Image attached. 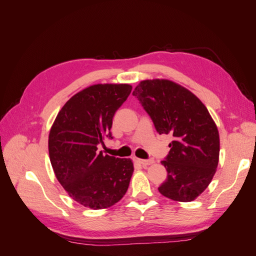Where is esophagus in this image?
<instances>
[{
	"instance_id": "34e87169",
	"label": "esophagus",
	"mask_w": 256,
	"mask_h": 256,
	"mask_svg": "<svg viewBox=\"0 0 256 256\" xmlns=\"http://www.w3.org/2000/svg\"><path fill=\"white\" fill-rule=\"evenodd\" d=\"M136 161L142 166H150V164H154L152 159H136Z\"/></svg>"
}]
</instances>
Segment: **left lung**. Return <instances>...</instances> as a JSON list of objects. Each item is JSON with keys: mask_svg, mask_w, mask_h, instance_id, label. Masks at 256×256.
I'll use <instances>...</instances> for the list:
<instances>
[{"mask_svg": "<svg viewBox=\"0 0 256 256\" xmlns=\"http://www.w3.org/2000/svg\"><path fill=\"white\" fill-rule=\"evenodd\" d=\"M159 134H172L162 196L191 202L210 184L219 161V132L206 106L190 90L168 80H145L134 88Z\"/></svg>", "mask_w": 256, "mask_h": 256, "instance_id": "obj_1", "label": "left lung"}]
</instances>
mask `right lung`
I'll list each match as a JSON object with an SVG mask.
<instances>
[{"label":"right lung","mask_w":256,"mask_h":256,"mask_svg":"<svg viewBox=\"0 0 256 256\" xmlns=\"http://www.w3.org/2000/svg\"><path fill=\"white\" fill-rule=\"evenodd\" d=\"M131 90L129 84L92 85L68 100L50 130L53 171L69 196L85 207H110L128 189L132 161L104 156L98 145L113 138V116Z\"/></svg>","instance_id":"add662e5"}]
</instances>
